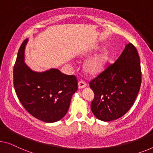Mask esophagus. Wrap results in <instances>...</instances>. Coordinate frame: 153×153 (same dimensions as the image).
I'll return each mask as SVG.
<instances>
[{
    "mask_svg": "<svg viewBox=\"0 0 153 153\" xmlns=\"http://www.w3.org/2000/svg\"><path fill=\"white\" fill-rule=\"evenodd\" d=\"M86 86V83L84 80H80L78 82V88H82Z\"/></svg>",
    "mask_w": 153,
    "mask_h": 153,
    "instance_id": "34e87169",
    "label": "esophagus"
}]
</instances>
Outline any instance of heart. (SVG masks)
<instances>
[{"label":"heart","mask_w":153,"mask_h":153,"mask_svg":"<svg viewBox=\"0 0 153 153\" xmlns=\"http://www.w3.org/2000/svg\"><path fill=\"white\" fill-rule=\"evenodd\" d=\"M108 59V52L104 51L93 58H91L86 63V70L88 74L95 75L102 71L105 67L107 60Z\"/></svg>","instance_id":"b5f03b06"}]
</instances>
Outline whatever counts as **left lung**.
<instances>
[{
  "mask_svg": "<svg viewBox=\"0 0 153 153\" xmlns=\"http://www.w3.org/2000/svg\"><path fill=\"white\" fill-rule=\"evenodd\" d=\"M141 84L140 56L130 42L115 62L90 81L95 94L91 105L93 113L104 122L122 117L135 102Z\"/></svg>",
  "mask_w": 153,
  "mask_h": 153,
  "instance_id": "8db88e82",
  "label": "left lung"
}]
</instances>
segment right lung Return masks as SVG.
<instances>
[{"label": "right lung", "instance_id": "right-lung-1", "mask_svg": "<svg viewBox=\"0 0 153 153\" xmlns=\"http://www.w3.org/2000/svg\"><path fill=\"white\" fill-rule=\"evenodd\" d=\"M27 39L22 43L13 67V86L20 103L34 117L47 123L58 122L69 110L71 100L78 88L75 76L58 69L33 71L24 62Z\"/></svg>", "mask_w": 153, "mask_h": 153}]
</instances>
